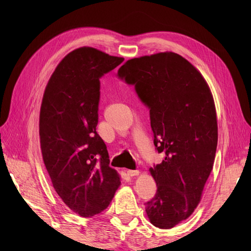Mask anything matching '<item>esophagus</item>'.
Returning <instances> with one entry per match:
<instances>
[{"instance_id": "obj_1", "label": "esophagus", "mask_w": 251, "mask_h": 251, "mask_svg": "<svg viewBox=\"0 0 251 251\" xmlns=\"http://www.w3.org/2000/svg\"><path fill=\"white\" fill-rule=\"evenodd\" d=\"M139 174H140L139 170H131V169L127 170V175L130 176V177H136V176H139Z\"/></svg>"}]
</instances>
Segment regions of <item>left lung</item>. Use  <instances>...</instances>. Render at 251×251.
<instances>
[{
	"instance_id": "left-lung-1",
	"label": "left lung",
	"mask_w": 251,
	"mask_h": 251,
	"mask_svg": "<svg viewBox=\"0 0 251 251\" xmlns=\"http://www.w3.org/2000/svg\"><path fill=\"white\" fill-rule=\"evenodd\" d=\"M117 74L150 109L154 146L165 158L149 169L157 192L146 212L154 226L172 228L193 214L214 167V97L201 73L173 51L127 60Z\"/></svg>"
}]
</instances>
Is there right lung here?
<instances>
[{
	"label": "right lung",
	"mask_w": 251,
	"mask_h": 251,
	"mask_svg": "<svg viewBox=\"0 0 251 251\" xmlns=\"http://www.w3.org/2000/svg\"><path fill=\"white\" fill-rule=\"evenodd\" d=\"M124 60L94 47H79L58 63L40 110V143L52 186L72 211L94 217L110 205L121 177L96 131L99 78Z\"/></svg>",
	"instance_id": "obj_1"
}]
</instances>
